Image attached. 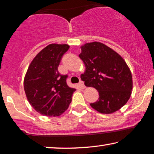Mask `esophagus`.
Instances as JSON below:
<instances>
[{"mask_svg": "<svg viewBox=\"0 0 154 154\" xmlns=\"http://www.w3.org/2000/svg\"><path fill=\"white\" fill-rule=\"evenodd\" d=\"M79 85L80 87H81V88H85V84H84V82L83 81H80Z\"/></svg>", "mask_w": 154, "mask_h": 154, "instance_id": "obj_1", "label": "esophagus"}]
</instances>
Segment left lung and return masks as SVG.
I'll use <instances>...</instances> for the list:
<instances>
[{"label":"left lung","mask_w":154,"mask_h":154,"mask_svg":"<svg viewBox=\"0 0 154 154\" xmlns=\"http://www.w3.org/2000/svg\"><path fill=\"white\" fill-rule=\"evenodd\" d=\"M80 58L85 65L82 81L99 92V99L90 103L103 114H110L128 101L133 88L132 75L124 59L108 46L92 42L81 46Z\"/></svg>","instance_id":"1"}]
</instances>
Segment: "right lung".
<instances>
[{"mask_svg":"<svg viewBox=\"0 0 154 154\" xmlns=\"http://www.w3.org/2000/svg\"><path fill=\"white\" fill-rule=\"evenodd\" d=\"M67 44H51L33 59L24 79V90L33 108L44 116L63 113L72 102L75 88L66 84L67 75H61L57 67Z\"/></svg>","mask_w":154,"mask_h":154,"instance_id":"1","label":"right lung"}]
</instances>
